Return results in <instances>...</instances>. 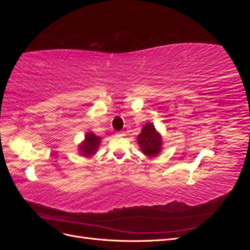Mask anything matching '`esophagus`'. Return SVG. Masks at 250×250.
I'll return each instance as SVG.
<instances>
[{"label":"esophagus","instance_id":"34e87169","mask_svg":"<svg viewBox=\"0 0 250 250\" xmlns=\"http://www.w3.org/2000/svg\"><path fill=\"white\" fill-rule=\"evenodd\" d=\"M117 135H120V137H122V135H124V132H122V131L117 132Z\"/></svg>","mask_w":250,"mask_h":250}]
</instances>
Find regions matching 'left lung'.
<instances>
[{
	"label": "left lung",
	"mask_w": 250,
	"mask_h": 250,
	"mask_svg": "<svg viewBox=\"0 0 250 250\" xmlns=\"http://www.w3.org/2000/svg\"><path fill=\"white\" fill-rule=\"evenodd\" d=\"M138 144L142 152L149 156L155 157L160 154L163 146V139L160 132H157L152 123H147L142 128V132L138 135Z\"/></svg>",
	"instance_id": "obj_1"
}]
</instances>
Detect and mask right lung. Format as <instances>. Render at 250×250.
<instances>
[{
  "label": "right lung",
  "mask_w": 250,
  "mask_h": 250,
  "mask_svg": "<svg viewBox=\"0 0 250 250\" xmlns=\"http://www.w3.org/2000/svg\"><path fill=\"white\" fill-rule=\"evenodd\" d=\"M100 143H101L100 137H97V135L94 134L93 132H87L85 134L84 141H83L79 145L80 154L86 157L94 155L97 152Z\"/></svg>",
  "instance_id": "right-lung-1"
}]
</instances>
